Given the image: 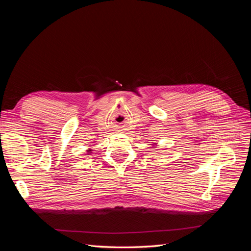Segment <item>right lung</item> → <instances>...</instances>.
<instances>
[{
	"mask_svg": "<svg viewBox=\"0 0 251 251\" xmlns=\"http://www.w3.org/2000/svg\"><path fill=\"white\" fill-rule=\"evenodd\" d=\"M89 151H90V150H89Z\"/></svg>",
	"mask_w": 251,
	"mask_h": 251,
	"instance_id": "right-lung-1",
	"label": "right lung"
}]
</instances>
